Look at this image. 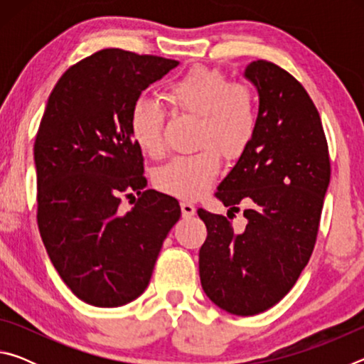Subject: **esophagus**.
<instances>
[{
    "label": "esophagus",
    "mask_w": 364,
    "mask_h": 364,
    "mask_svg": "<svg viewBox=\"0 0 364 364\" xmlns=\"http://www.w3.org/2000/svg\"><path fill=\"white\" fill-rule=\"evenodd\" d=\"M181 213H183L184 218L193 217V215L196 213L194 204H191V202H188V200H183V202H181Z\"/></svg>",
    "instance_id": "34e87169"
}]
</instances>
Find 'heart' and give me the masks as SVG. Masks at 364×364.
Returning <instances> with one entry per match:
<instances>
[{"mask_svg": "<svg viewBox=\"0 0 364 364\" xmlns=\"http://www.w3.org/2000/svg\"><path fill=\"white\" fill-rule=\"evenodd\" d=\"M165 97L178 112L199 119L196 146L200 151L176 156L157 168L154 183L165 194L196 199L210 186L220 170V154L236 160L249 149L258 123V100L252 86L225 72L194 67L175 80ZM130 134L141 152L156 157L162 151L164 112L139 100L128 119Z\"/></svg>", "mask_w": 364, "mask_h": 364, "instance_id": "obj_1", "label": "heart"}]
</instances>
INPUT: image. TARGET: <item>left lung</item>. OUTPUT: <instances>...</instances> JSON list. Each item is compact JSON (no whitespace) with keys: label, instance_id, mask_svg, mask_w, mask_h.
Returning <instances> with one entry per match:
<instances>
[{"label":"left lung","instance_id":"left-lung-1","mask_svg":"<svg viewBox=\"0 0 364 364\" xmlns=\"http://www.w3.org/2000/svg\"><path fill=\"white\" fill-rule=\"evenodd\" d=\"M244 75L260 107L254 141L215 193L230 207L228 218L197 213L207 226L202 289L228 313L252 316L278 304L310 260L331 160L321 117L300 82L268 60H254ZM239 203L248 220L242 233L230 223Z\"/></svg>","mask_w":364,"mask_h":364}]
</instances>
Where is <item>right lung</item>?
<instances>
[{
  "label": "right lung",
  "mask_w": 364,
  "mask_h": 364,
  "mask_svg": "<svg viewBox=\"0 0 364 364\" xmlns=\"http://www.w3.org/2000/svg\"><path fill=\"white\" fill-rule=\"evenodd\" d=\"M176 65L102 49L69 67L48 97L33 146L36 220L54 268L90 305L139 297L181 217L176 199L146 189L143 154L128 127L143 90ZM122 196L134 197L130 211Z\"/></svg>",
  "instance_id": "right-lung-1"
}]
</instances>
